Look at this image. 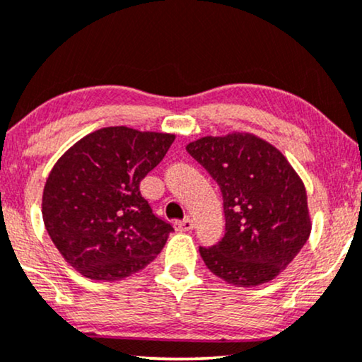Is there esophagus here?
<instances>
[{
    "label": "esophagus",
    "instance_id": "34e87169",
    "mask_svg": "<svg viewBox=\"0 0 362 362\" xmlns=\"http://www.w3.org/2000/svg\"><path fill=\"white\" fill-rule=\"evenodd\" d=\"M175 228L178 232H190L194 228V222L192 218H184V221H177L175 222Z\"/></svg>",
    "mask_w": 362,
    "mask_h": 362
}]
</instances>
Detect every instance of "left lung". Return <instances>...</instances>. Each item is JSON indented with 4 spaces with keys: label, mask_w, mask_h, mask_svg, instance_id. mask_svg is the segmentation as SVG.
<instances>
[{
    "label": "left lung",
    "mask_w": 362,
    "mask_h": 362,
    "mask_svg": "<svg viewBox=\"0 0 362 362\" xmlns=\"http://www.w3.org/2000/svg\"><path fill=\"white\" fill-rule=\"evenodd\" d=\"M187 152L212 175L223 199L226 234L199 249L209 271L239 287L276 279L313 227L300 177L274 145L252 134L202 136Z\"/></svg>",
    "instance_id": "obj_1"
}]
</instances>
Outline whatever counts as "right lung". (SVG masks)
<instances>
[{
  "label": "right lung",
  "mask_w": 362,
  "mask_h": 362,
  "mask_svg": "<svg viewBox=\"0 0 362 362\" xmlns=\"http://www.w3.org/2000/svg\"><path fill=\"white\" fill-rule=\"evenodd\" d=\"M173 134L107 127L59 157L41 214L63 259L91 281H122L160 254L173 232L152 212L140 182L162 162Z\"/></svg>",
  "instance_id": "right-lung-1"
}]
</instances>
